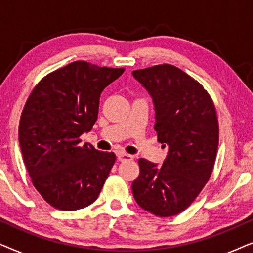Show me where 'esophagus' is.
I'll return each mask as SVG.
<instances>
[{"label":"esophagus","mask_w":253,"mask_h":253,"mask_svg":"<svg viewBox=\"0 0 253 253\" xmlns=\"http://www.w3.org/2000/svg\"><path fill=\"white\" fill-rule=\"evenodd\" d=\"M117 159H119V161H126V160H132L133 157L126 153H119L117 154Z\"/></svg>","instance_id":"34e87169"}]
</instances>
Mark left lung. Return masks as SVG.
Masks as SVG:
<instances>
[{
	"instance_id": "1",
	"label": "left lung",
	"mask_w": 253,
	"mask_h": 253,
	"mask_svg": "<svg viewBox=\"0 0 253 253\" xmlns=\"http://www.w3.org/2000/svg\"><path fill=\"white\" fill-rule=\"evenodd\" d=\"M151 95L158 141L168 147L164 164L139 159L132 182L134 199L157 216L181 213L209 181L219 145L214 103L202 85L170 64L132 71Z\"/></svg>"
}]
</instances>
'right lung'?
<instances>
[{"label": "right lung", "mask_w": 253, "mask_h": 253, "mask_svg": "<svg viewBox=\"0 0 253 253\" xmlns=\"http://www.w3.org/2000/svg\"><path fill=\"white\" fill-rule=\"evenodd\" d=\"M123 72L76 61L47 75L27 99L20 151L34 188L55 209L81 210L98 198L116 157L82 146L79 137L92 130L100 94Z\"/></svg>", "instance_id": "right-lung-1"}]
</instances>
